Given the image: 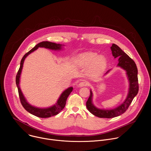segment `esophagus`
<instances>
[{
    "label": "esophagus",
    "instance_id": "34e87169",
    "mask_svg": "<svg viewBox=\"0 0 151 151\" xmlns=\"http://www.w3.org/2000/svg\"><path fill=\"white\" fill-rule=\"evenodd\" d=\"M89 85V83H88V81H81V82H79V84H78V87H85V86H87V85Z\"/></svg>",
    "mask_w": 151,
    "mask_h": 151
}]
</instances>
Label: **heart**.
Masks as SVG:
<instances>
[{
  "label": "heart",
  "mask_w": 151,
  "mask_h": 151,
  "mask_svg": "<svg viewBox=\"0 0 151 151\" xmlns=\"http://www.w3.org/2000/svg\"><path fill=\"white\" fill-rule=\"evenodd\" d=\"M76 62L81 67H90V73L93 76L101 75L107 66V60L104 55H98L97 53L92 52L79 54L77 57Z\"/></svg>",
  "instance_id": "1"
}]
</instances>
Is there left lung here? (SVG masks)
<instances>
[{
	"mask_svg": "<svg viewBox=\"0 0 151 151\" xmlns=\"http://www.w3.org/2000/svg\"><path fill=\"white\" fill-rule=\"evenodd\" d=\"M111 49L114 58H118L117 66L120 67L126 72L129 82L128 92L124 101L118 107L112 109H102L97 108L94 105L93 103V92L90 90V96L86 103V106L93 115L99 118H112L122 115L127 110L139 91L137 68L136 63L116 44H113ZM111 69L107 71L105 75Z\"/></svg>",
	"mask_w": 151,
	"mask_h": 151,
	"instance_id": "obj_1",
	"label": "left lung"
}]
</instances>
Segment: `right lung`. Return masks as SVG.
<instances>
[{
  "instance_id": "right-lung-1",
  "label": "right lung",
  "mask_w": 151,
  "mask_h": 151,
  "mask_svg": "<svg viewBox=\"0 0 151 151\" xmlns=\"http://www.w3.org/2000/svg\"><path fill=\"white\" fill-rule=\"evenodd\" d=\"M64 45L61 44H57L55 43L48 42V41H44L40 42L39 44H37L34 48H33L30 51H29L28 52H27L22 58L21 60L20 63V67L18 71L17 75L16 76V84L17 87L18 88L19 97L20 99V101L21 104L24 107V108L30 114L39 117V118H49L54 115H57L59 114L64 107L66 105V100L69 96V94L71 93V92L73 90V87H69L67 88L66 90H64L59 97L58 99L57 100L55 104L52 105V106H50L49 107H46V108H40V107H37L35 106H33L31 105L29 102L27 101L26 99L24 96L22 91L21 90L20 87H19V81H20V76L21 73L22 72L23 67L24 61L26 59V58L32 52L40 48H45L54 51H60L63 48Z\"/></svg>"
}]
</instances>
